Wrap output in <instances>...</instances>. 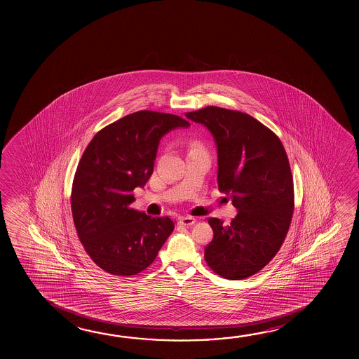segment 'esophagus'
Instances as JSON below:
<instances>
[{
  "mask_svg": "<svg viewBox=\"0 0 359 359\" xmlns=\"http://www.w3.org/2000/svg\"><path fill=\"white\" fill-rule=\"evenodd\" d=\"M196 222V219L194 217H179V222L177 223L180 225H193Z\"/></svg>",
  "mask_w": 359,
  "mask_h": 359,
  "instance_id": "obj_1",
  "label": "esophagus"
}]
</instances>
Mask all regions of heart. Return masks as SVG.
Returning a JSON list of instances; mask_svg holds the SVG:
<instances>
[{"label":"heart","instance_id":"b5f03b06","mask_svg":"<svg viewBox=\"0 0 359 359\" xmlns=\"http://www.w3.org/2000/svg\"><path fill=\"white\" fill-rule=\"evenodd\" d=\"M193 147H196V145H193Z\"/></svg>","mask_w":359,"mask_h":359}]
</instances>
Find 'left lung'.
Segmentation results:
<instances>
[{
	"label": "left lung",
	"mask_w": 359,
	"mask_h": 359,
	"mask_svg": "<svg viewBox=\"0 0 359 359\" xmlns=\"http://www.w3.org/2000/svg\"><path fill=\"white\" fill-rule=\"evenodd\" d=\"M187 118L212 133L217 150V187L238 209L230 224L208 222L214 231L206 263L230 280L254 276L274 258L294 210L293 177L279 137L244 112L206 106Z\"/></svg>",
	"instance_id": "obj_1"
}]
</instances>
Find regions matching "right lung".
I'll use <instances>...</instances> for the list:
<instances>
[{"instance_id":"add662e5","label":"right lung","mask_w":359,"mask_h":359,"mask_svg":"<svg viewBox=\"0 0 359 359\" xmlns=\"http://www.w3.org/2000/svg\"><path fill=\"white\" fill-rule=\"evenodd\" d=\"M185 118L134 112L101 129L85 149L72 182L71 210L77 236L95 264L114 276L147 269L169 238L170 217L134 210L133 190L151 177L160 139Z\"/></svg>"}]
</instances>
